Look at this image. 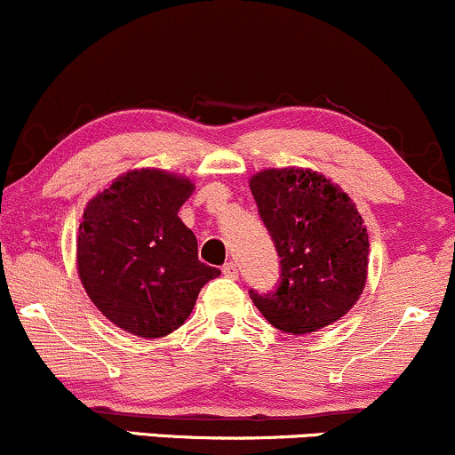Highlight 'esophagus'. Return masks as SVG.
Listing matches in <instances>:
<instances>
[{
  "mask_svg": "<svg viewBox=\"0 0 455 455\" xmlns=\"http://www.w3.org/2000/svg\"><path fill=\"white\" fill-rule=\"evenodd\" d=\"M223 275H226V277H229V279H236L238 277V267L234 262H228V264H223Z\"/></svg>",
  "mask_w": 455,
  "mask_h": 455,
  "instance_id": "1",
  "label": "esophagus"
}]
</instances>
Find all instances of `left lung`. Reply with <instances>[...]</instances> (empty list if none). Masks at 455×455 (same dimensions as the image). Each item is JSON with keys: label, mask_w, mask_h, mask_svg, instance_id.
Returning a JSON list of instances; mask_svg holds the SVG:
<instances>
[{"label": "left lung", "mask_w": 455, "mask_h": 455, "mask_svg": "<svg viewBox=\"0 0 455 455\" xmlns=\"http://www.w3.org/2000/svg\"><path fill=\"white\" fill-rule=\"evenodd\" d=\"M249 188L282 258L275 292L249 290L255 307L283 333L333 324L359 300L367 279L370 241L355 202L303 167L258 172Z\"/></svg>", "instance_id": "8db88e82"}]
</instances>
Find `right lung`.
Masks as SVG:
<instances>
[{"instance_id":"right-lung-1","label":"right lung","mask_w":455,"mask_h":455,"mask_svg":"<svg viewBox=\"0 0 455 455\" xmlns=\"http://www.w3.org/2000/svg\"><path fill=\"white\" fill-rule=\"evenodd\" d=\"M185 176L132 170L96 193L76 236V270L107 320L140 338L185 324L197 294L221 270L197 259V238L178 217L193 193Z\"/></svg>"}]
</instances>
